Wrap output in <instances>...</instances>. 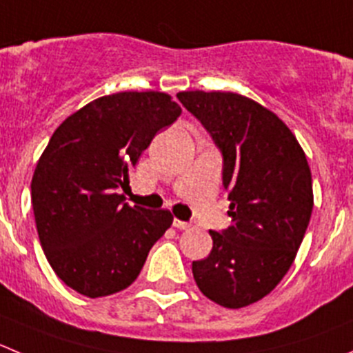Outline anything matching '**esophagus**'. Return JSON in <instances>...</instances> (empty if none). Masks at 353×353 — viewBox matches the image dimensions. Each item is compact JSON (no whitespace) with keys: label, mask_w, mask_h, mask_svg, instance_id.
<instances>
[{"label":"esophagus","mask_w":353,"mask_h":353,"mask_svg":"<svg viewBox=\"0 0 353 353\" xmlns=\"http://www.w3.org/2000/svg\"><path fill=\"white\" fill-rule=\"evenodd\" d=\"M173 227H174V229L187 230V229H190V223H189V221H182V220H176V218H174Z\"/></svg>","instance_id":"obj_1"}]
</instances>
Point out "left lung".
<instances>
[{
	"instance_id": "1",
	"label": "left lung",
	"mask_w": 353,
	"mask_h": 353,
	"mask_svg": "<svg viewBox=\"0 0 353 353\" xmlns=\"http://www.w3.org/2000/svg\"><path fill=\"white\" fill-rule=\"evenodd\" d=\"M221 152V182L232 225L210 230L213 250L192 261L204 296L241 308L267 296L293 265L310 221L312 174L286 124L254 100L230 92H182Z\"/></svg>"
}]
</instances>
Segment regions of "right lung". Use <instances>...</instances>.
Listing matches in <instances>:
<instances>
[{"label":"right lung","mask_w":353,"mask_h":353,"mask_svg":"<svg viewBox=\"0 0 353 353\" xmlns=\"http://www.w3.org/2000/svg\"><path fill=\"white\" fill-rule=\"evenodd\" d=\"M182 107L159 92L100 97L67 117L31 183L36 227L60 279L90 298L123 291L170 229V211L124 203L130 170Z\"/></svg>","instance_id":"add662e5"}]
</instances>
